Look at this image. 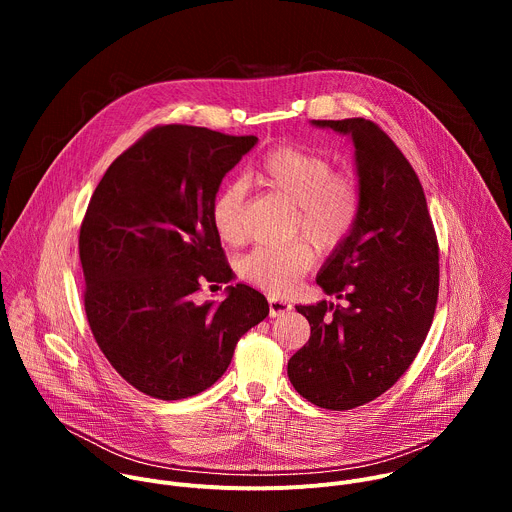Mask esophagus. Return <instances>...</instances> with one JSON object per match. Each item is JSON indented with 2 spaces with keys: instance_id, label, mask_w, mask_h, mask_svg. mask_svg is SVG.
Masks as SVG:
<instances>
[{
  "instance_id": "34e87169",
  "label": "esophagus",
  "mask_w": 512,
  "mask_h": 512,
  "mask_svg": "<svg viewBox=\"0 0 512 512\" xmlns=\"http://www.w3.org/2000/svg\"><path fill=\"white\" fill-rule=\"evenodd\" d=\"M291 310V304L279 296H269V314L275 318V316H281V314H287Z\"/></svg>"
}]
</instances>
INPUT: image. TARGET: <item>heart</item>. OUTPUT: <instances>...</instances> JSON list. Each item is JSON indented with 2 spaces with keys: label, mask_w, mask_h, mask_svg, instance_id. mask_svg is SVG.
I'll list each match as a JSON object with an SVG mask.
<instances>
[{
  "label": "heart",
  "mask_w": 512,
  "mask_h": 512,
  "mask_svg": "<svg viewBox=\"0 0 512 512\" xmlns=\"http://www.w3.org/2000/svg\"><path fill=\"white\" fill-rule=\"evenodd\" d=\"M247 180L294 206V233L320 251L336 249L358 216L356 182L346 174H334V164L326 156L306 148L279 145L259 160ZM210 221L225 245L245 243V188L241 184H229L214 196ZM306 241L249 251L239 261L241 279L271 294L294 289L314 265V251Z\"/></svg>",
  "instance_id": "1"
}]
</instances>
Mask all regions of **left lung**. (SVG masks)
I'll list each match as a JSON object with an SVG mask.
<instances>
[{
  "instance_id": "left-lung-1",
  "label": "left lung",
  "mask_w": 512,
  "mask_h": 512,
  "mask_svg": "<svg viewBox=\"0 0 512 512\" xmlns=\"http://www.w3.org/2000/svg\"><path fill=\"white\" fill-rule=\"evenodd\" d=\"M348 135L360 192L358 216L316 281L348 306H296L310 340L287 377L310 403L344 411L391 389L417 356L437 304L440 251L419 178L373 121H312Z\"/></svg>"
}]
</instances>
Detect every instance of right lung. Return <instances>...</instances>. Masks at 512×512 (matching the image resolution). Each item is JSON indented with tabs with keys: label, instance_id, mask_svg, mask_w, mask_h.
Masks as SVG:
<instances>
[{
	"label": "right lung",
	"instance_id": "obj_1",
	"mask_svg": "<svg viewBox=\"0 0 512 512\" xmlns=\"http://www.w3.org/2000/svg\"><path fill=\"white\" fill-rule=\"evenodd\" d=\"M255 135L162 125L123 152L81 225L85 312L113 369L137 391L178 401L225 375L239 338L269 314L257 289L196 304L204 281H231L210 206Z\"/></svg>",
	"mask_w": 512,
	"mask_h": 512
}]
</instances>
